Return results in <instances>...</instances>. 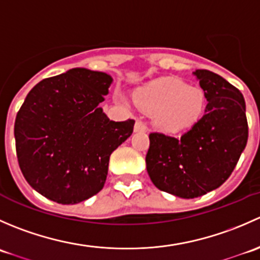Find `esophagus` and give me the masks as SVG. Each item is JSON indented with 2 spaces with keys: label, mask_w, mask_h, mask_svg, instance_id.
<instances>
[{
  "label": "esophagus",
  "mask_w": 260,
  "mask_h": 260,
  "mask_svg": "<svg viewBox=\"0 0 260 260\" xmlns=\"http://www.w3.org/2000/svg\"><path fill=\"white\" fill-rule=\"evenodd\" d=\"M147 128L145 125V123H142L141 120H137L135 123V132H146Z\"/></svg>",
  "instance_id": "esophagus-1"
}]
</instances>
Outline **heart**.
Segmentation results:
<instances>
[{
  "instance_id": "obj_1",
  "label": "heart",
  "mask_w": 260,
  "mask_h": 260,
  "mask_svg": "<svg viewBox=\"0 0 260 260\" xmlns=\"http://www.w3.org/2000/svg\"><path fill=\"white\" fill-rule=\"evenodd\" d=\"M120 102H124L119 96ZM140 108L154 113V122L162 129L179 132L195 124L205 111V93L175 78H165L136 91Z\"/></svg>"
}]
</instances>
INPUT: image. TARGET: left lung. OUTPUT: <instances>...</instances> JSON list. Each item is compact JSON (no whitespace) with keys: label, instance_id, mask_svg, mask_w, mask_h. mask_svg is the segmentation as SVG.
I'll return each instance as SVG.
<instances>
[{"label":"left lung","instance_id":"left-lung-1","mask_svg":"<svg viewBox=\"0 0 260 260\" xmlns=\"http://www.w3.org/2000/svg\"><path fill=\"white\" fill-rule=\"evenodd\" d=\"M192 74L205 93V114L181 137L151 133L146 156L153 185L182 199L199 198L220 187L248 141L243 94L209 70Z\"/></svg>","mask_w":260,"mask_h":260}]
</instances>
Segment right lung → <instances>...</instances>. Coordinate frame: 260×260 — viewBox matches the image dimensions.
I'll use <instances>...</instances> for the list:
<instances>
[{"label":"right lung","instance_id":"add662e5","mask_svg":"<svg viewBox=\"0 0 260 260\" xmlns=\"http://www.w3.org/2000/svg\"><path fill=\"white\" fill-rule=\"evenodd\" d=\"M113 78L74 68L36 84L15 120L18 165L28 185L49 200L78 204L103 188L109 157L133 132L99 104Z\"/></svg>","mask_w":260,"mask_h":260}]
</instances>
